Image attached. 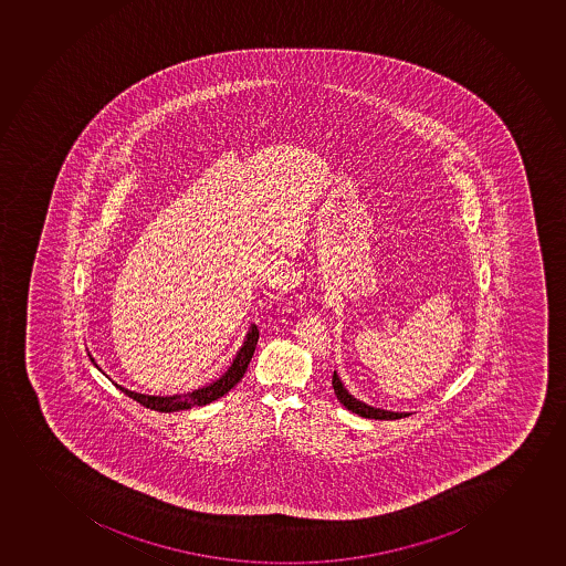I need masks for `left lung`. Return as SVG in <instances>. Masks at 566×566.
Here are the masks:
<instances>
[{
  "label": "left lung",
  "instance_id": "1",
  "mask_svg": "<svg viewBox=\"0 0 566 566\" xmlns=\"http://www.w3.org/2000/svg\"><path fill=\"white\" fill-rule=\"evenodd\" d=\"M333 389H335V395L340 403H344L349 411L353 413L359 415V417H365V419H379V420H395L401 419V417H408L409 413H395V411H385V409L371 408L365 401L357 400L355 396L349 395L347 392L346 387L340 381V377L338 374H333Z\"/></svg>",
  "mask_w": 566,
  "mask_h": 566
}]
</instances>
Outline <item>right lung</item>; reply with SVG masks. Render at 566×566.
I'll return each mask as SVG.
<instances>
[{"label":"right lung","instance_id":"obj_1","mask_svg":"<svg viewBox=\"0 0 566 566\" xmlns=\"http://www.w3.org/2000/svg\"><path fill=\"white\" fill-rule=\"evenodd\" d=\"M258 338H260V331H258L255 325H252L249 335L244 338L243 346L239 349L230 368L222 374V377H219L213 384L200 387V389L190 390V392H185V395H142V392H136V390L125 389L122 385H116L117 389L122 390V392H125L128 398H133V400L142 403L144 408L155 409V411H160V413H171V411H181V409L196 408V406H207V403H211V401L219 400L220 396H224L228 390L233 389V387L243 379L244 371L249 368L250 359H252V355H254ZM92 360L95 363V359ZM98 370H101V368H98Z\"/></svg>","mask_w":566,"mask_h":566}]
</instances>
